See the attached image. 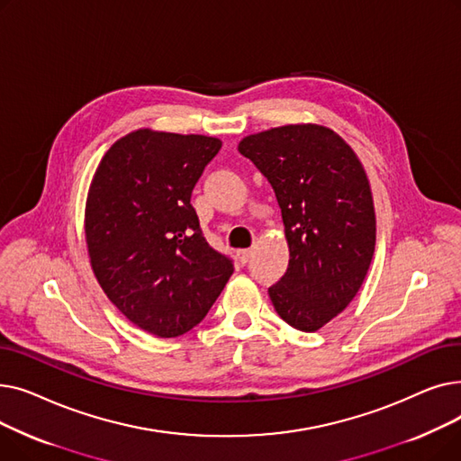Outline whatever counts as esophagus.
<instances>
[{
	"instance_id": "34e87169",
	"label": "esophagus",
	"mask_w": 461,
	"mask_h": 461,
	"mask_svg": "<svg viewBox=\"0 0 461 461\" xmlns=\"http://www.w3.org/2000/svg\"><path fill=\"white\" fill-rule=\"evenodd\" d=\"M252 252H254L252 249H245V250H239V252H237V256H239V261H240V263H247V261H249V259L252 258Z\"/></svg>"
}]
</instances>
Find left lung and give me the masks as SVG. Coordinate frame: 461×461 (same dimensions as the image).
<instances>
[{
  "instance_id": "1",
  "label": "left lung",
  "mask_w": 461,
  "mask_h": 461,
  "mask_svg": "<svg viewBox=\"0 0 461 461\" xmlns=\"http://www.w3.org/2000/svg\"><path fill=\"white\" fill-rule=\"evenodd\" d=\"M271 183L289 247L284 276L269 287L278 316L313 332L344 312L375 250V211L365 167L334 131L285 125L240 140Z\"/></svg>"
}]
</instances>
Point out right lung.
Returning <instances> with one entry per match:
<instances>
[{"label": "right lung", "mask_w": 461, "mask_h": 461, "mask_svg": "<svg viewBox=\"0 0 461 461\" xmlns=\"http://www.w3.org/2000/svg\"><path fill=\"white\" fill-rule=\"evenodd\" d=\"M222 141L151 129L117 140L93 176L86 240L93 273L141 330L176 338L221 295L233 261L205 240L192 190Z\"/></svg>", "instance_id": "right-lung-1"}]
</instances>
